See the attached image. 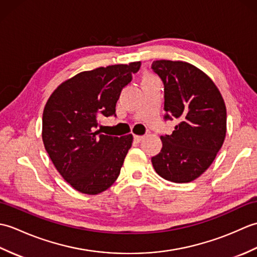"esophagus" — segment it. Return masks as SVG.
I'll return each mask as SVG.
<instances>
[{"mask_svg": "<svg viewBox=\"0 0 257 257\" xmlns=\"http://www.w3.org/2000/svg\"><path fill=\"white\" fill-rule=\"evenodd\" d=\"M144 138H145L144 136H139V135H135L134 136V140L136 141V143H140V141H143Z\"/></svg>", "mask_w": 257, "mask_h": 257, "instance_id": "1", "label": "esophagus"}]
</instances>
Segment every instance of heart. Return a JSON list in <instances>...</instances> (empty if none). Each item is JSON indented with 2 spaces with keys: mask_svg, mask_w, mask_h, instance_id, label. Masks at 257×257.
Wrapping results in <instances>:
<instances>
[{
  "mask_svg": "<svg viewBox=\"0 0 257 257\" xmlns=\"http://www.w3.org/2000/svg\"><path fill=\"white\" fill-rule=\"evenodd\" d=\"M144 78H155L154 76H151V75H149V74H147V75H145V77Z\"/></svg>",
  "mask_w": 257,
  "mask_h": 257,
  "instance_id": "obj_1",
  "label": "heart"
}]
</instances>
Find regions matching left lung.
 Instances as JSON below:
<instances>
[{
    "mask_svg": "<svg viewBox=\"0 0 257 257\" xmlns=\"http://www.w3.org/2000/svg\"><path fill=\"white\" fill-rule=\"evenodd\" d=\"M152 69L165 85V119L179 122L161 136L162 149L151 158L156 172L168 181L187 183L199 178L224 143L226 107L213 80L194 65L155 61Z\"/></svg>",
    "mask_w": 257,
    "mask_h": 257,
    "instance_id": "8db88e82",
    "label": "left lung"
}]
</instances>
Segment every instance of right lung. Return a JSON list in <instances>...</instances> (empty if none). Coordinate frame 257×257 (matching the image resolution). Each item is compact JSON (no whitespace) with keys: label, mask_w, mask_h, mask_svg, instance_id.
Listing matches in <instances>:
<instances>
[{"label":"right lung","mask_w":257,"mask_h":257,"mask_svg":"<svg viewBox=\"0 0 257 257\" xmlns=\"http://www.w3.org/2000/svg\"><path fill=\"white\" fill-rule=\"evenodd\" d=\"M140 62L81 72L63 81L43 111L42 138L54 166L78 192L95 195L116 181L133 135H102L98 119L116 114L120 92Z\"/></svg>","instance_id":"1"}]
</instances>
